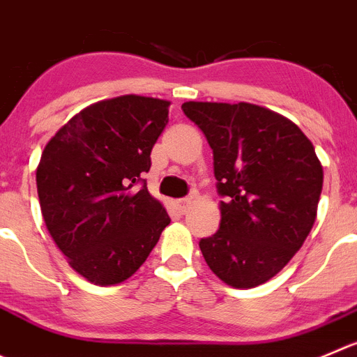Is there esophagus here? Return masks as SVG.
<instances>
[{
	"label": "esophagus",
	"instance_id": "obj_1",
	"mask_svg": "<svg viewBox=\"0 0 357 357\" xmlns=\"http://www.w3.org/2000/svg\"><path fill=\"white\" fill-rule=\"evenodd\" d=\"M191 206V198H182L176 202V208L181 210V213L188 212V208Z\"/></svg>",
	"mask_w": 357,
	"mask_h": 357
}]
</instances>
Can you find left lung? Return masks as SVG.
Segmentation results:
<instances>
[{
  "instance_id": "1",
  "label": "left lung",
  "mask_w": 357,
  "mask_h": 357,
  "mask_svg": "<svg viewBox=\"0 0 357 357\" xmlns=\"http://www.w3.org/2000/svg\"><path fill=\"white\" fill-rule=\"evenodd\" d=\"M184 114L213 151L220 202L215 235L199 240L227 286L270 280L300 250L317 215L322 166L294 122L250 103L188 101Z\"/></svg>"
}]
</instances>
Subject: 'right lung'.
Returning a JSON list of instances; mask_svg holds the SVG:
<instances>
[{
    "instance_id": "right-lung-1",
    "label": "right lung",
    "mask_w": 357,
    "mask_h": 357,
    "mask_svg": "<svg viewBox=\"0 0 357 357\" xmlns=\"http://www.w3.org/2000/svg\"><path fill=\"white\" fill-rule=\"evenodd\" d=\"M168 107L135 94L98 101L43 149L36 188L47 229L71 268L96 286L131 277L169 224L142 178Z\"/></svg>"
}]
</instances>
